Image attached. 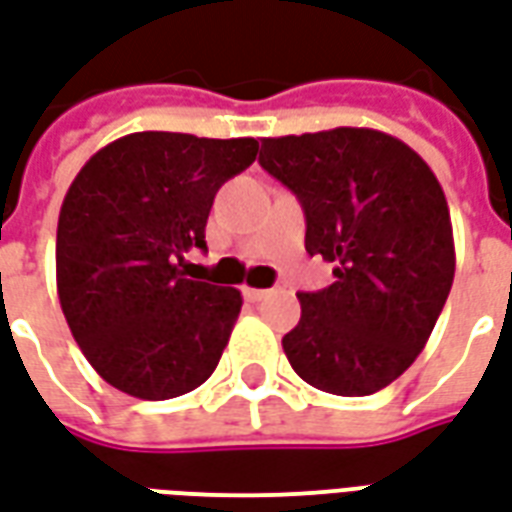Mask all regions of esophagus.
Wrapping results in <instances>:
<instances>
[{
    "mask_svg": "<svg viewBox=\"0 0 512 512\" xmlns=\"http://www.w3.org/2000/svg\"><path fill=\"white\" fill-rule=\"evenodd\" d=\"M242 294H245V300L248 302H259L267 297V289H251V286H245V289H242Z\"/></svg>",
    "mask_w": 512,
    "mask_h": 512,
    "instance_id": "obj_1",
    "label": "esophagus"
}]
</instances>
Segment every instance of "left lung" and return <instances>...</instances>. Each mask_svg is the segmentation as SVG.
<instances>
[{
    "mask_svg": "<svg viewBox=\"0 0 512 512\" xmlns=\"http://www.w3.org/2000/svg\"><path fill=\"white\" fill-rule=\"evenodd\" d=\"M259 163L300 199L305 251L335 264L327 289L297 294L283 352L316 390H382L423 352L453 286L445 190L412 147L371 128L261 138Z\"/></svg>",
    "mask_w": 512,
    "mask_h": 512,
    "instance_id": "left-lung-1",
    "label": "left lung"
}]
</instances>
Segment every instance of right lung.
I'll return each mask as SVG.
<instances>
[{
	"label": "right lung",
	"mask_w": 512,
	"mask_h": 512,
	"mask_svg": "<svg viewBox=\"0 0 512 512\" xmlns=\"http://www.w3.org/2000/svg\"><path fill=\"white\" fill-rule=\"evenodd\" d=\"M256 138L144 130L98 149L59 210L57 292L67 327L111 387L144 401L196 390L218 368L242 294L190 281L218 188Z\"/></svg>",
	"instance_id": "1"
}]
</instances>
